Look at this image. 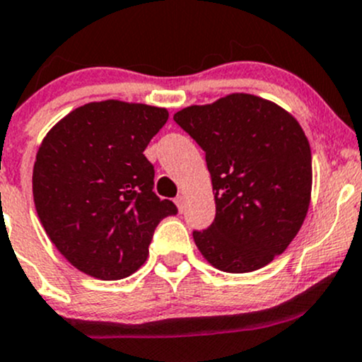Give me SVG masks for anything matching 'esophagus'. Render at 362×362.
<instances>
[{
	"mask_svg": "<svg viewBox=\"0 0 362 362\" xmlns=\"http://www.w3.org/2000/svg\"><path fill=\"white\" fill-rule=\"evenodd\" d=\"M174 202H176V205H177V209H180V212H182V209H185V197L177 195L176 198H174Z\"/></svg>",
	"mask_w": 362,
	"mask_h": 362,
	"instance_id": "esophagus-1",
	"label": "esophagus"
}]
</instances>
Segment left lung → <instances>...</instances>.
Returning <instances> with one entry per match:
<instances>
[{"mask_svg": "<svg viewBox=\"0 0 362 362\" xmlns=\"http://www.w3.org/2000/svg\"><path fill=\"white\" fill-rule=\"evenodd\" d=\"M205 151L216 217L193 231L198 250L226 273H250L283 254L305 219L310 146L300 124L267 100L233 93L174 114Z\"/></svg>", "mask_w": 362, "mask_h": 362, "instance_id": "1", "label": "left lung"}]
</instances>
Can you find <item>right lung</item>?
I'll use <instances>...</instances> for the list:
<instances>
[{
  "mask_svg": "<svg viewBox=\"0 0 362 362\" xmlns=\"http://www.w3.org/2000/svg\"><path fill=\"white\" fill-rule=\"evenodd\" d=\"M165 108L117 100L76 108L46 134L36 155L37 216L62 255L93 278L114 281L148 257L155 228L177 214L153 193L146 146Z\"/></svg>",
  "mask_w": 362,
  "mask_h": 362,
  "instance_id": "right-lung-1",
  "label": "right lung"
}]
</instances>
